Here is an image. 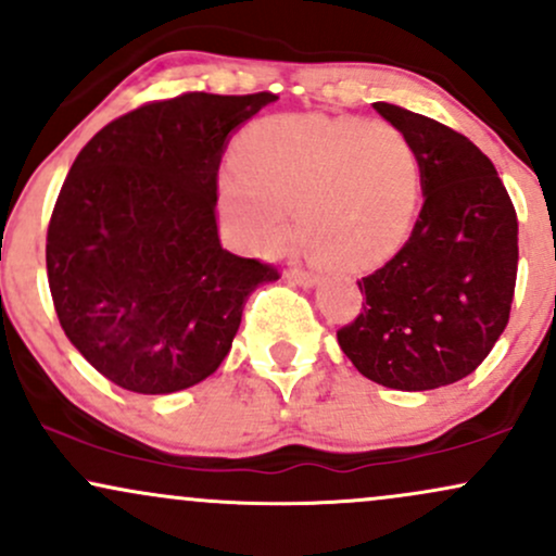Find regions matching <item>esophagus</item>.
Returning <instances> with one entry per match:
<instances>
[{"label":"esophagus","mask_w":556,"mask_h":556,"mask_svg":"<svg viewBox=\"0 0 556 556\" xmlns=\"http://www.w3.org/2000/svg\"><path fill=\"white\" fill-rule=\"evenodd\" d=\"M287 279H290L292 285H300V287H316L318 285L316 274L303 271V269H290L287 271Z\"/></svg>","instance_id":"34e87169"}]
</instances>
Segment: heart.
<instances>
[{"instance_id": "obj_1", "label": "heart", "mask_w": 556, "mask_h": 556, "mask_svg": "<svg viewBox=\"0 0 556 556\" xmlns=\"http://www.w3.org/2000/svg\"><path fill=\"white\" fill-rule=\"evenodd\" d=\"M238 167L222 172L216 206L227 238L253 256L300 238L324 264L363 271L410 235L420 195L416 146L400 127L366 119H261L242 132Z\"/></svg>"}]
</instances>
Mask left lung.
Masks as SVG:
<instances>
[{"label": "left lung", "mask_w": 556, "mask_h": 556, "mask_svg": "<svg viewBox=\"0 0 556 556\" xmlns=\"http://www.w3.org/2000/svg\"><path fill=\"white\" fill-rule=\"evenodd\" d=\"M374 110L416 146L424 206L397 256L358 282L366 303L337 340L366 379L426 392L473 374L507 327L518 216L476 143L387 101Z\"/></svg>", "instance_id": "left-lung-1"}]
</instances>
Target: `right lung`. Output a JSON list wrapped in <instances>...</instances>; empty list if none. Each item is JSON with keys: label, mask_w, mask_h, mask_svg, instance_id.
<instances>
[{"label": "right lung", "mask_w": 556, "mask_h": 556, "mask_svg": "<svg viewBox=\"0 0 556 556\" xmlns=\"http://www.w3.org/2000/svg\"><path fill=\"white\" fill-rule=\"evenodd\" d=\"M274 93H182L127 112L83 146L47 232L54 311L75 350L127 392L212 376L242 305L279 274L222 248L216 172Z\"/></svg>", "instance_id": "right-lung-1"}]
</instances>
